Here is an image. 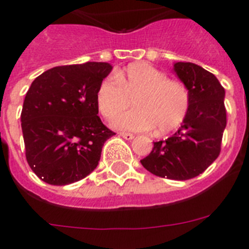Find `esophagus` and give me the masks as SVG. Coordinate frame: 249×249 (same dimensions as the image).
<instances>
[{
	"label": "esophagus",
	"mask_w": 249,
	"mask_h": 249,
	"mask_svg": "<svg viewBox=\"0 0 249 249\" xmlns=\"http://www.w3.org/2000/svg\"><path fill=\"white\" fill-rule=\"evenodd\" d=\"M120 136H121V137L124 138V140H127V141H131V140H133V138H135V136L132 135V133H126V132H121Z\"/></svg>",
	"instance_id": "1"
}]
</instances>
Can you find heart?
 <instances>
[{
	"label": "heart",
	"instance_id": "heart-1",
	"mask_svg": "<svg viewBox=\"0 0 249 249\" xmlns=\"http://www.w3.org/2000/svg\"><path fill=\"white\" fill-rule=\"evenodd\" d=\"M136 108L118 116L130 104ZM98 111L121 131L148 132L157 128L166 135L183 123L190 109V93L186 86L168 80L166 73L143 62L128 66L100 83L96 93Z\"/></svg>",
	"mask_w": 249,
	"mask_h": 249
}]
</instances>
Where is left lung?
<instances>
[{
    "instance_id": "left-lung-1",
    "label": "left lung",
    "mask_w": 249,
    "mask_h": 249,
    "mask_svg": "<svg viewBox=\"0 0 249 249\" xmlns=\"http://www.w3.org/2000/svg\"><path fill=\"white\" fill-rule=\"evenodd\" d=\"M173 71L190 93V109L176 133L153 142L141 163L153 175L184 181L204 172L221 152L227 124L224 89L217 77L191 62L173 63Z\"/></svg>"
}]
</instances>
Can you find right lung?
Instances as JSON below:
<instances>
[{"mask_svg":"<svg viewBox=\"0 0 249 249\" xmlns=\"http://www.w3.org/2000/svg\"><path fill=\"white\" fill-rule=\"evenodd\" d=\"M112 71L107 62L58 66L39 74L21 113L26 158L53 186L80 181L97 167L105 142L116 135L98 117L96 93Z\"/></svg>","mask_w":249,"mask_h":249,"instance_id":"1","label":"right lung"}]
</instances>
